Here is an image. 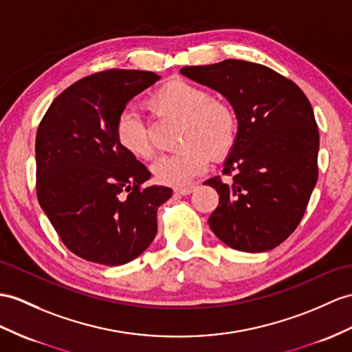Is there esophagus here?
I'll use <instances>...</instances> for the list:
<instances>
[{"instance_id": "obj_1", "label": "esophagus", "mask_w": 352, "mask_h": 352, "mask_svg": "<svg viewBox=\"0 0 352 352\" xmlns=\"http://www.w3.org/2000/svg\"><path fill=\"white\" fill-rule=\"evenodd\" d=\"M195 185H191V186H177L175 188V192L179 194V195H190L191 192L195 191Z\"/></svg>"}]
</instances>
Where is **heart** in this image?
I'll use <instances>...</instances> for the list:
<instances>
[{"instance_id":"obj_1","label":"heart","mask_w":352,"mask_h":352,"mask_svg":"<svg viewBox=\"0 0 352 352\" xmlns=\"http://www.w3.org/2000/svg\"><path fill=\"white\" fill-rule=\"evenodd\" d=\"M149 107L160 118L173 119L182 125L177 144L184 149L158 158L152 166L160 184L188 185L208 168L210 155L224 158L234 146V111L224 101L212 98L208 89L185 80L168 82L151 97ZM115 137L119 146L134 158L149 160L155 153L148 125L131 109L118 116Z\"/></svg>"}]
</instances>
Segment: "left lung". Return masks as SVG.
Wrapping results in <instances>:
<instances>
[{
  "mask_svg": "<svg viewBox=\"0 0 352 352\" xmlns=\"http://www.w3.org/2000/svg\"><path fill=\"white\" fill-rule=\"evenodd\" d=\"M218 91L234 110L237 134L224 161L227 182L209 179L219 195L213 233L242 252H265L297 228L318 179L320 133L309 100L272 68L226 59L181 68Z\"/></svg>",
  "mask_w": 352,
  "mask_h": 352,
  "instance_id": "left-lung-1",
  "label": "left lung"
}]
</instances>
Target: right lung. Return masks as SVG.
<instances>
[{"label": "right lung", "instance_id": "obj_1", "mask_svg": "<svg viewBox=\"0 0 352 352\" xmlns=\"http://www.w3.org/2000/svg\"><path fill=\"white\" fill-rule=\"evenodd\" d=\"M161 79L107 70L77 80L54 100L36 137L37 197L63 243L97 264L137 258L157 234V210L171 188H142L151 173L119 146L118 116Z\"/></svg>", "mask_w": 352, "mask_h": 352}]
</instances>
